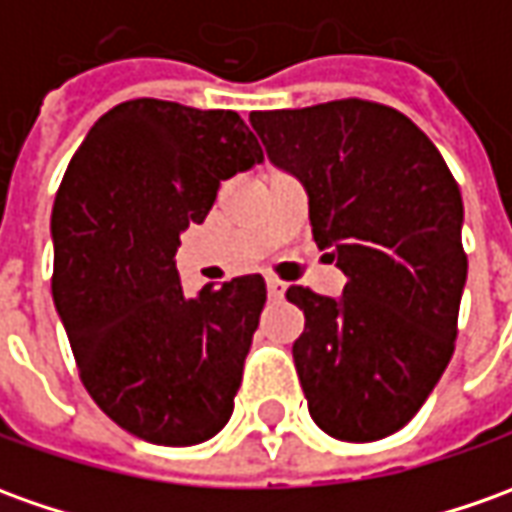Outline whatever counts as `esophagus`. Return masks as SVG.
<instances>
[{
	"label": "esophagus",
	"instance_id": "obj_1",
	"mask_svg": "<svg viewBox=\"0 0 512 512\" xmlns=\"http://www.w3.org/2000/svg\"><path fill=\"white\" fill-rule=\"evenodd\" d=\"M266 288H269L271 300H280L285 294V283L283 280H277V277H269V280H266Z\"/></svg>",
	"mask_w": 512,
	"mask_h": 512
}]
</instances>
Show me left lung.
Instances as JSON below:
<instances>
[{
    "label": "left lung",
    "instance_id": "8db88e82",
    "mask_svg": "<svg viewBox=\"0 0 512 512\" xmlns=\"http://www.w3.org/2000/svg\"><path fill=\"white\" fill-rule=\"evenodd\" d=\"M249 120L266 154L302 179L316 246L347 277L339 300L285 291L305 314L294 367L311 417L347 443L389 437L426 403L457 342L468 277L457 179L384 103L344 97Z\"/></svg>",
    "mask_w": 512,
    "mask_h": 512
}]
</instances>
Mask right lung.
Returning a JSON list of instances; mask_svg holds the SVG:
<instances>
[{"instance_id": "add662e5", "label": "right lung", "mask_w": 512, "mask_h": 512, "mask_svg": "<svg viewBox=\"0 0 512 512\" xmlns=\"http://www.w3.org/2000/svg\"><path fill=\"white\" fill-rule=\"evenodd\" d=\"M263 159L238 111L139 97L106 111L69 159L52 207V300L92 401L139 440L196 446L227 426L266 283L187 300L179 235L224 179Z\"/></svg>"}]
</instances>
